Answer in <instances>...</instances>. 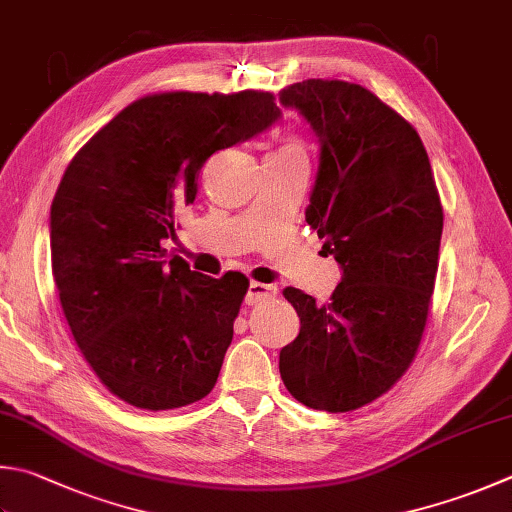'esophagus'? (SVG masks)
Instances as JSON below:
<instances>
[{"mask_svg": "<svg viewBox=\"0 0 512 512\" xmlns=\"http://www.w3.org/2000/svg\"><path fill=\"white\" fill-rule=\"evenodd\" d=\"M278 294V289L274 285H265V283H252L247 289V296H245V303L247 305H258V303H265V301H274Z\"/></svg>", "mask_w": 512, "mask_h": 512, "instance_id": "1", "label": "esophagus"}]
</instances>
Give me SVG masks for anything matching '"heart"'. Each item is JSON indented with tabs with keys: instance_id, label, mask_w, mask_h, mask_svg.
<instances>
[{
	"instance_id": "b5f03b06",
	"label": "heart",
	"mask_w": 512,
	"mask_h": 512,
	"mask_svg": "<svg viewBox=\"0 0 512 512\" xmlns=\"http://www.w3.org/2000/svg\"><path fill=\"white\" fill-rule=\"evenodd\" d=\"M281 149H283V151H298V153H303V144H301V140H296V138H287V140L283 142Z\"/></svg>"
}]
</instances>
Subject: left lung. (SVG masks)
Segmentation results:
<instances>
[{
    "instance_id": "left-lung-1",
    "label": "left lung",
    "mask_w": 512,
    "mask_h": 512,
    "mask_svg": "<svg viewBox=\"0 0 512 512\" xmlns=\"http://www.w3.org/2000/svg\"><path fill=\"white\" fill-rule=\"evenodd\" d=\"M318 142L307 225L343 269L330 303L285 287L301 318L281 379L303 406L350 412L383 397L417 356L439 267L443 207L417 129L361 84L281 91Z\"/></svg>"
}]
</instances>
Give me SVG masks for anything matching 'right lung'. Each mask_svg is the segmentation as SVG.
I'll list each match as a JSON object with an SVG mask.
<instances>
[{"instance_id":"add662e5","label":"right lung","mask_w":512,"mask_h":512,"mask_svg":"<svg viewBox=\"0 0 512 512\" xmlns=\"http://www.w3.org/2000/svg\"><path fill=\"white\" fill-rule=\"evenodd\" d=\"M269 91L151 93L75 153L51 205V263L86 363L115 397L173 410L214 390L249 278L162 247L216 151L278 120Z\"/></svg>"}]
</instances>
